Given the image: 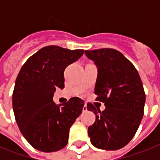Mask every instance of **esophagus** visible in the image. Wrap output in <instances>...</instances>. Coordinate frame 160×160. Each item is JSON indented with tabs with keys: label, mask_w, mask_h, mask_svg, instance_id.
Wrapping results in <instances>:
<instances>
[{
	"label": "esophagus",
	"mask_w": 160,
	"mask_h": 160,
	"mask_svg": "<svg viewBox=\"0 0 160 160\" xmlns=\"http://www.w3.org/2000/svg\"><path fill=\"white\" fill-rule=\"evenodd\" d=\"M82 110H83V112H86V111H87V106H86V104H85V105L83 106Z\"/></svg>",
	"instance_id": "obj_1"
}]
</instances>
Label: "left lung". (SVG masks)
<instances>
[{
    "mask_svg": "<svg viewBox=\"0 0 160 160\" xmlns=\"http://www.w3.org/2000/svg\"><path fill=\"white\" fill-rule=\"evenodd\" d=\"M98 70L95 94L105 103L100 112L90 103L87 109L95 114L88 128L91 144L105 150L124 147L134 136L144 115L145 94L134 65L119 51L105 48L85 51Z\"/></svg>",
    "mask_w": 160,
    "mask_h": 160,
    "instance_id": "obj_1",
    "label": "left lung"
}]
</instances>
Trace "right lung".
<instances>
[{
	"label": "right lung",
	"instance_id": "obj_1",
	"mask_svg": "<svg viewBox=\"0 0 160 160\" xmlns=\"http://www.w3.org/2000/svg\"><path fill=\"white\" fill-rule=\"evenodd\" d=\"M83 54V50L46 46L26 60L17 75L12 95L14 114L24 138L37 150L55 152L67 144L70 127L85 103L73 97L55 105L53 96L56 89L65 87V68Z\"/></svg>",
	"mask_w": 160,
	"mask_h": 160
}]
</instances>
